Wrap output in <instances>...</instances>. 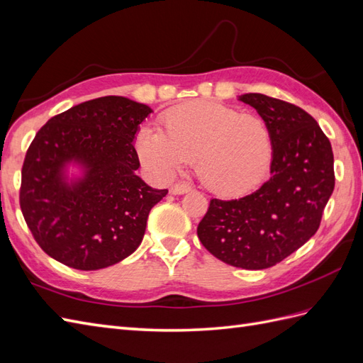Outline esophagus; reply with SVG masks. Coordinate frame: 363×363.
Listing matches in <instances>:
<instances>
[{"label":"esophagus","instance_id":"esophagus-1","mask_svg":"<svg viewBox=\"0 0 363 363\" xmlns=\"http://www.w3.org/2000/svg\"><path fill=\"white\" fill-rule=\"evenodd\" d=\"M190 190H193V187H191L190 184H185V182L174 184L173 187L170 189V191H172L173 194H184V193H189Z\"/></svg>","mask_w":363,"mask_h":363}]
</instances>
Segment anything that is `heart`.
<instances>
[{
  "instance_id": "1",
  "label": "heart",
  "mask_w": 363,
  "mask_h": 363,
  "mask_svg": "<svg viewBox=\"0 0 363 363\" xmlns=\"http://www.w3.org/2000/svg\"><path fill=\"white\" fill-rule=\"evenodd\" d=\"M161 125L143 127L136 138L139 160L156 174L169 178L194 160L203 187L238 196L255 190L270 172L273 136L261 116L198 101L167 111Z\"/></svg>"
}]
</instances>
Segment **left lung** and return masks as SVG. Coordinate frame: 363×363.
<instances>
[{
	"mask_svg": "<svg viewBox=\"0 0 363 363\" xmlns=\"http://www.w3.org/2000/svg\"><path fill=\"white\" fill-rule=\"evenodd\" d=\"M239 101L256 108L272 130L270 179L244 198L211 199L198 238L222 262L264 270L318 231L334 190V157L330 139L301 107L262 93Z\"/></svg>",
	"mask_w": 363,
	"mask_h": 363,
	"instance_id": "obj_1",
	"label": "left lung"
}]
</instances>
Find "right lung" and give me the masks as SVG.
Returning <instances> with one entry per match:
<instances>
[{"label": "right lung", "mask_w": 363, "mask_h": 363, "mask_svg": "<svg viewBox=\"0 0 363 363\" xmlns=\"http://www.w3.org/2000/svg\"><path fill=\"white\" fill-rule=\"evenodd\" d=\"M152 108L124 96L81 102L36 133L20 206L38 245L77 270L115 265L141 245L148 213L169 190L147 185L135 139Z\"/></svg>", "instance_id": "add662e5"}]
</instances>
